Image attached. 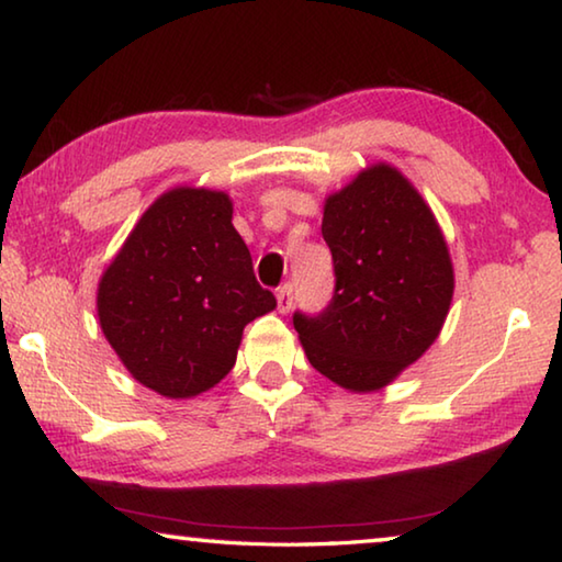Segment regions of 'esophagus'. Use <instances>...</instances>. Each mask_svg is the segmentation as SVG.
Returning <instances> with one entry per match:
<instances>
[{
	"label": "esophagus",
	"instance_id": "obj_1",
	"mask_svg": "<svg viewBox=\"0 0 562 562\" xmlns=\"http://www.w3.org/2000/svg\"><path fill=\"white\" fill-rule=\"evenodd\" d=\"M292 300H294L292 282H284L282 288H278V310L280 312H290L292 310Z\"/></svg>",
	"mask_w": 562,
	"mask_h": 562
}]
</instances>
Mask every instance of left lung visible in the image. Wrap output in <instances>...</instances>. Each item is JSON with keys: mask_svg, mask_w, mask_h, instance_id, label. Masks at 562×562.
<instances>
[{"mask_svg": "<svg viewBox=\"0 0 562 562\" xmlns=\"http://www.w3.org/2000/svg\"><path fill=\"white\" fill-rule=\"evenodd\" d=\"M322 237L335 262L325 310L294 312L310 364L351 392H374L439 337L453 270L429 205L392 166L327 198Z\"/></svg>", "mask_w": 562, "mask_h": 562, "instance_id": "obj_1", "label": "left lung"}]
</instances>
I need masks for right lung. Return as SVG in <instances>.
Masks as SVG:
<instances>
[{
  "label": "right lung",
  "mask_w": 562,
  "mask_h": 562,
  "mask_svg": "<svg viewBox=\"0 0 562 562\" xmlns=\"http://www.w3.org/2000/svg\"><path fill=\"white\" fill-rule=\"evenodd\" d=\"M278 307L233 227V203L176 188L148 207L99 284L109 345L140 384L188 398L231 372L247 322Z\"/></svg>",
  "instance_id": "right-lung-1"
}]
</instances>
